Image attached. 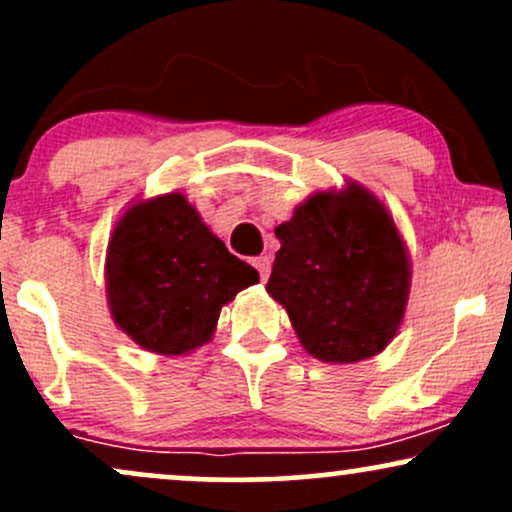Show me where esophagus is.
<instances>
[{"instance_id":"1","label":"esophagus","mask_w":512,"mask_h":512,"mask_svg":"<svg viewBox=\"0 0 512 512\" xmlns=\"http://www.w3.org/2000/svg\"><path fill=\"white\" fill-rule=\"evenodd\" d=\"M252 264H255V269H257V272H260V279L267 281L269 269H272V257L260 255V257H255V260H252Z\"/></svg>"}]
</instances>
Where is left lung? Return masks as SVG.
I'll use <instances>...</instances> for the list:
<instances>
[{
  "label": "left lung",
  "mask_w": 512,
  "mask_h": 512,
  "mask_svg": "<svg viewBox=\"0 0 512 512\" xmlns=\"http://www.w3.org/2000/svg\"><path fill=\"white\" fill-rule=\"evenodd\" d=\"M281 248L267 293L310 356L358 363L395 339L407 310L411 260L392 214L358 182L317 190L276 226Z\"/></svg>",
  "instance_id": "left-lung-1"
}]
</instances>
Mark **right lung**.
Listing matches in <instances>:
<instances>
[{
	"mask_svg": "<svg viewBox=\"0 0 512 512\" xmlns=\"http://www.w3.org/2000/svg\"><path fill=\"white\" fill-rule=\"evenodd\" d=\"M260 274L226 250L182 192L132 204L105 255L115 325L142 349L185 356L207 344L219 313Z\"/></svg>",
	"mask_w": 512,
	"mask_h": 512,
	"instance_id": "right-lung-1",
	"label": "right lung"
}]
</instances>
